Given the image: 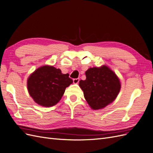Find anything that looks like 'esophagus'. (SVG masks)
Returning a JSON list of instances; mask_svg holds the SVG:
<instances>
[{
    "label": "esophagus",
    "mask_w": 153,
    "mask_h": 153,
    "mask_svg": "<svg viewBox=\"0 0 153 153\" xmlns=\"http://www.w3.org/2000/svg\"><path fill=\"white\" fill-rule=\"evenodd\" d=\"M79 78L74 79H73V82L74 84H77L79 82Z\"/></svg>",
    "instance_id": "34e87169"
}]
</instances>
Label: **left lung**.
Segmentation results:
<instances>
[{
  "instance_id": "obj_1",
  "label": "left lung",
  "mask_w": 153,
  "mask_h": 153,
  "mask_svg": "<svg viewBox=\"0 0 153 153\" xmlns=\"http://www.w3.org/2000/svg\"><path fill=\"white\" fill-rule=\"evenodd\" d=\"M85 74L86 79L79 81V86L92 109H102L115 100L121 85L114 72L104 65L90 68Z\"/></svg>"
}]
</instances>
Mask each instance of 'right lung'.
I'll list each match as a JSON object with an SVG mask.
<instances>
[{"instance_id":"1","label":"right lung","mask_w":153,"mask_h":153,"mask_svg":"<svg viewBox=\"0 0 153 153\" xmlns=\"http://www.w3.org/2000/svg\"><path fill=\"white\" fill-rule=\"evenodd\" d=\"M68 76V74H63L60 69L53 66L41 67L28 77V92L38 104L55 105L61 99L65 88L72 83Z\"/></svg>"}]
</instances>
